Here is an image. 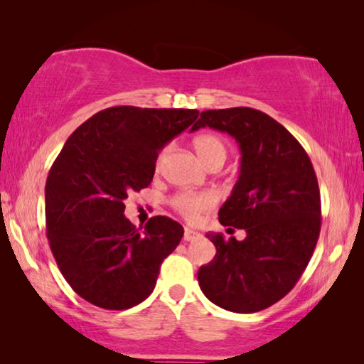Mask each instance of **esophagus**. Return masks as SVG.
<instances>
[{
  "instance_id": "1",
  "label": "esophagus",
  "mask_w": 364,
  "mask_h": 364,
  "mask_svg": "<svg viewBox=\"0 0 364 364\" xmlns=\"http://www.w3.org/2000/svg\"><path fill=\"white\" fill-rule=\"evenodd\" d=\"M200 237V232H197V231H194V230H189V228H186V230H184V236H183V239L186 242H193V241H197V239Z\"/></svg>"
}]
</instances>
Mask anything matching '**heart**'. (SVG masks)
<instances>
[{
  "label": "heart",
  "instance_id": "b5f03b06",
  "mask_svg": "<svg viewBox=\"0 0 364 364\" xmlns=\"http://www.w3.org/2000/svg\"><path fill=\"white\" fill-rule=\"evenodd\" d=\"M194 149L197 152V156L200 157V160L207 165V167L213 162H225L226 159V146L223 141L218 136H215V134H199V136L194 139ZM168 151L170 147L167 146L159 152L156 160L157 167L164 164ZM217 199L218 197L213 191H183V193H178L173 199H171V205H173L175 210L188 221H197L202 212L215 207Z\"/></svg>",
  "mask_w": 364,
  "mask_h": 364
}]
</instances>
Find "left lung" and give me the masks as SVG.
Listing matches in <instances>:
<instances>
[{
	"instance_id": "1",
	"label": "left lung",
	"mask_w": 364,
	"mask_h": 364,
	"mask_svg": "<svg viewBox=\"0 0 364 364\" xmlns=\"http://www.w3.org/2000/svg\"><path fill=\"white\" fill-rule=\"evenodd\" d=\"M231 134L241 170L218 212L220 223L245 230L244 241L207 232L217 254L197 273L215 305L234 313L264 310L292 291L321 230L318 180L304 147L281 123L250 107L204 110L199 128Z\"/></svg>"
}]
</instances>
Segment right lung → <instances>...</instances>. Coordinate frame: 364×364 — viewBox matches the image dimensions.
I'll list each match as a JSON object with an SVG mask.
<instances>
[{
	"label": "right lung",
	"mask_w": 364,
	"mask_h": 364,
	"mask_svg": "<svg viewBox=\"0 0 364 364\" xmlns=\"http://www.w3.org/2000/svg\"><path fill=\"white\" fill-rule=\"evenodd\" d=\"M197 117L194 109H104L54 160L45 188L49 247L65 281L90 304L127 310L152 294L184 230L152 217L139 232L123 215V200L149 186L159 152Z\"/></svg>",
	"instance_id": "obj_1"
}]
</instances>
